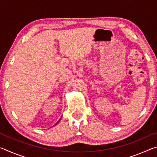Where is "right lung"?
I'll return each instance as SVG.
<instances>
[{"instance_id":"right-lung-1","label":"right lung","mask_w":157,"mask_h":157,"mask_svg":"<svg viewBox=\"0 0 157 157\" xmlns=\"http://www.w3.org/2000/svg\"><path fill=\"white\" fill-rule=\"evenodd\" d=\"M59 121H58V122H57V123H56V124H57V123H59Z\"/></svg>"}]
</instances>
